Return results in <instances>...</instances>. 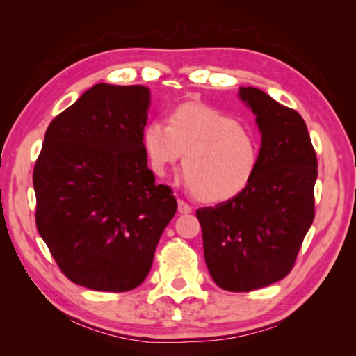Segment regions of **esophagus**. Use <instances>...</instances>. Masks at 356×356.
<instances>
[{
    "instance_id": "34e87169",
    "label": "esophagus",
    "mask_w": 356,
    "mask_h": 356,
    "mask_svg": "<svg viewBox=\"0 0 356 356\" xmlns=\"http://www.w3.org/2000/svg\"><path fill=\"white\" fill-rule=\"evenodd\" d=\"M177 209H179L180 214H190L191 211H193V208L188 205L186 202H184V200H179L177 202Z\"/></svg>"
}]
</instances>
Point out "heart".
I'll use <instances>...</instances> for the list:
<instances>
[{
    "instance_id": "heart-1",
    "label": "heart",
    "mask_w": 356,
    "mask_h": 356,
    "mask_svg": "<svg viewBox=\"0 0 356 356\" xmlns=\"http://www.w3.org/2000/svg\"><path fill=\"white\" fill-rule=\"evenodd\" d=\"M142 143L149 166L163 177L184 157V182L208 203L236 197L251 184L260 161L257 136L226 113L199 102L174 108L168 124H147Z\"/></svg>"
}]
</instances>
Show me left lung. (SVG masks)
Returning a JSON list of instances; mask_svg holds the SVG:
<instances>
[{"label": "left lung", "mask_w": 356, "mask_h": 356, "mask_svg": "<svg viewBox=\"0 0 356 356\" xmlns=\"http://www.w3.org/2000/svg\"><path fill=\"white\" fill-rule=\"evenodd\" d=\"M240 99L261 133L255 176L236 197L195 211L203 254L218 287L249 292L284 278L315 217L316 154L297 111L254 87Z\"/></svg>", "instance_id": "obj_1"}]
</instances>
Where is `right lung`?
<instances>
[{
	"mask_svg": "<svg viewBox=\"0 0 356 356\" xmlns=\"http://www.w3.org/2000/svg\"><path fill=\"white\" fill-rule=\"evenodd\" d=\"M149 90L96 84L51 120L33 170L36 228L63 274L93 291L142 284L177 202L142 134Z\"/></svg>",
	"mask_w": 356,
	"mask_h": 356,
	"instance_id": "right-lung-1",
	"label": "right lung"
}]
</instances>
